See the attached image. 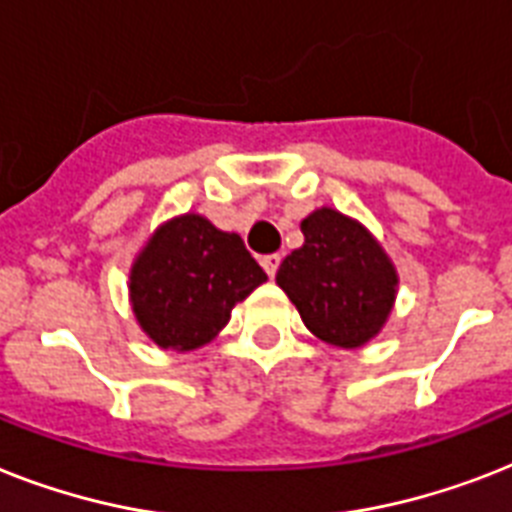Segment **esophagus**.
<instances>
[{
    "label": "esophagus",
    "instance_id": "esophagus-1",
    "mask_svg": "<svg viewBox=\"0 0 512 512\" xmlns=\"http://www.w3.org/2000/svg\"><path fill=\"white\" fill-rule=\"evenodd\" d=\"M260 263H263L265 273H268V276L273 278V276H276L278 265H281V255H265L263 260H260Z\"/></svg>",
    "mask_w": 512,
    "mask_h": 512
}]
</instances>
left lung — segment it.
I'll return each mask as SVG.
<instances>
[{
  "label": "left lung",
  "instance_id": "obj_1",
  "mask_svg": "<svg viewBox=\"0 0 512 512\" xmlns=\"http://www.w3.org/2000/svg\"><path fill=\"white\" fill-rule=\"evenodd\" d=\"M305 244L286 255L276 284L321 342L357 350L381 334L400 276L376 236L334 207H318L302 223Z\"/></svg>",
  "mask_w": 512,
  "mask_h": 512
}]
</instances>
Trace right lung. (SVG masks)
Returning a JSON list of instances; mask_svg holds the SVG:
<instances>
[{
	"mask_svg": "<svg viewBox=\"0 0 512 512\" xmlns=\"http://www.w3.org/2000/svg\"><path fill=\"white\" fill-rule=\"evenodd\" d=\"M268 276L242 236L184 213L152 231L128 273V302L139 328L170 352L205 347L242 299Z\"/></svg>",
	"mask_w": 512,
	"mask_h": 512,
	"instance_id": "1",
	"label": "right lung"
}]
</instances>
